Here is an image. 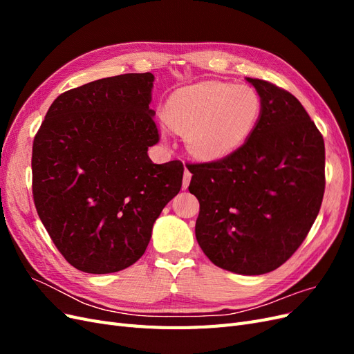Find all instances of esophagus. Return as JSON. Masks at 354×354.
<instances>
[{"mask_svg": "<svg viewBox=\"0 0 354 354\" xmlns=\"http://www.w3.org/2000/svg\"><path fill=\"white\" fill-rule=\"evenodd\" d=\"M190 178H192V174H190V171L186 168V169H185V174H183V187H185V189L189 186Z\"/></svg>", "mask_w": 354, "mask_h": 354, "instance_id": "obj_1", "label": "esophagus"}]
</instances>
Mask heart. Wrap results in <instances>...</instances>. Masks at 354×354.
Wrapping results in <instances>:
<instances>
[{
	"label": "heart",
	"mask_w": 354,
	"mask_h": 354,
	"mask_svg": "<svg viewBox=\"0 0 354 354\" xmlns=\"http://www.w3.org/2000/svg\"><path fill=\"white\" fill-rule=\"evenodd\" d=\"M261 100L248 85L203 81L169 95L165 120L183 133L189 152L202 160L232 155L252 133Z\"/></svg>",
	"instance_id": "obj_1"
}]
</instances>
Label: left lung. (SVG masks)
<instances>
[{
  "mask_svg": "<svg viewBox=\"0 0 354 354\" xmlns=\"http://www.w3.org/2000/svg\"><path fill=\"white\" fill-rule=\"evenodd\" d=\"M261 100L252 133L232 155L189 165L203 254L238 274L269 273L306 239L325 192V143L291 93L246 78Z\"/></svg>",
  "mask_w": 354,
  "mask_h": 354,
  "instance_id": "left-lung-1",
  "label": "left lung"
}]
</instances>
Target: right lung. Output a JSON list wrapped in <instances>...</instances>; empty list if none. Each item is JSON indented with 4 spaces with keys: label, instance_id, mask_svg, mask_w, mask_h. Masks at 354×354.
<instances>
[{
    "label": "right lung",
    "instance_id": "obj_1",
    "mask_svg": "<svg viewBox=\"0 0 354 354\" xmlns=\"http://www.w3.org/2000/svg\"><path fill=\"white\" fill-rule=\"evenodd\" d=\"M151 72L81 85L53 102L32 147L38 216L60 254L85 273H115L145 254L183 164H153L159 140Z\"/></svg>",
    "mask_w": 354,
    "mask_h": 354
}]
</instances>
